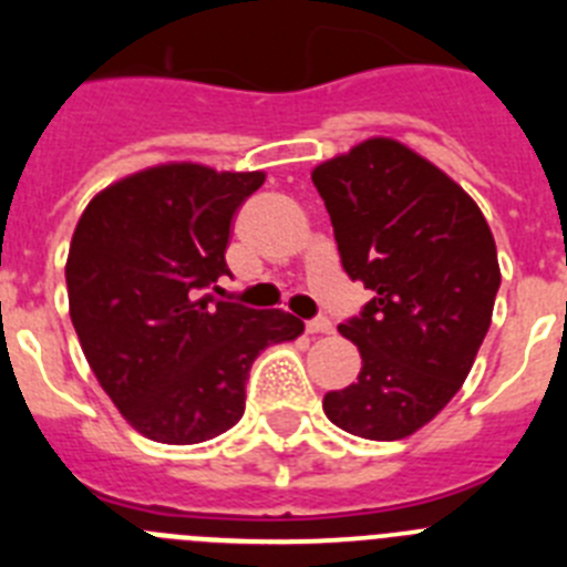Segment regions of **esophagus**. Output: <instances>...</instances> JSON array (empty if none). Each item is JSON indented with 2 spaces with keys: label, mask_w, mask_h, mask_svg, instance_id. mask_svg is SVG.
Segmentation results:
<instances>
[{
  "label": "esophagus",
  "mask_w": 567,
  "mask_h": 567,
  "mask_svg": "<svg viewBox=\"0 0 567 567\" xmlns=\"http://www.w3.org/2000/svg\"><path fill=\"white\" fill-rule=\"evenodd\" d=\"M332 320L329 318H315V320H309L307 323V332L309 334H329L332 332Z\"/></svg>",
  "instance_id": "1"
}]
</instances>
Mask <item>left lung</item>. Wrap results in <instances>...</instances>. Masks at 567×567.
Here are the masks:
<instances>
[{
  "instance_id": "left-lung-1",
  "label": "left lung",
  "mask_w": 567,
  "mask_h": 567,
  "mask_svg": "<svg viewBox=\"0 0 567 567\" xmlns=\"http://www.w3.org/2000/svg\"><path fill=\"white\" fill-rule=\"evenodd\" d=\"M340 264L372 289L340 323L363 365L323 398L343 432L403 440L440 414L468 378L499 289L494 235L443 169L392 138H369L315 167Z\"/></svg>"
}]
</instances>
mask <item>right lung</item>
I'll list each match as a JSON object with an SVG mask.
<instances>
[{
  "instance_id": "1",
  "label": "right lung",
  "mask_w": 567,
  "mask_h": 567,
  "mask_svg": "<svg viewBox=\"0 0 567 567\" xmlns=\"http://www.w3.org/2000/svg\"><path fill=\"white\" fill-rule=\"evenodd\" d=\"M264 173L162 164L87 204L70 240V320L104 392L135 432L193 445L233 429L267 346L303 320L204 295L229 275L233 215Z\"/></svg>"
}]
</instances>
